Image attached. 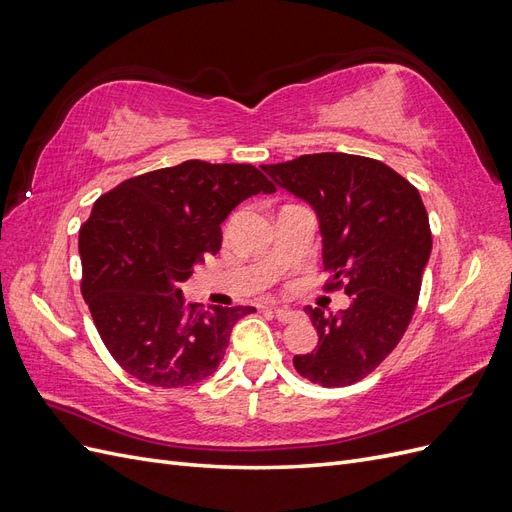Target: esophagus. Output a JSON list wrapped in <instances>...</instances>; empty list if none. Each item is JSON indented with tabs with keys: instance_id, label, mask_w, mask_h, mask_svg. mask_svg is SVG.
<instances>
[{
	"instance_id": "obj_1",
	"label": "esophagus",
	"mask_w": 512,
	"mask_h": 512,
	"mask_svg": "<svg viewBox=\"0 0 512 512\" xmlns=\"http://www.w3.org/2000/svg\"><path fill=\"white\" fill-rule=\"evenodd\" d=\"M273 314H275V318L280 320V322H292L294 318L299 316V314L294 312V309H290V307H273Z\"/></svg>"
}]
</instances>
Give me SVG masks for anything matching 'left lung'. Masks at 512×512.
Wrapping results in <instances>:
<instances>
[{"mask_svg":"<svg viewBox=\"0 0 512 512\" xmlns=\"http://www.w3.org/2000/svg\"><path fill=\"white\" fill-rule=\"evenodd\" d=\"M262 170L316 211L327 290L350 307L324 314L305 307L318 346L294 369L322 386H348L371 374L404 337L421 294L431 230L421 194L391 166L350 153H312Z\"/></svg>","mask_w":512,"mask_h":512,"instance_id":"left-lung-1","label":"left lung"}]
</instances>
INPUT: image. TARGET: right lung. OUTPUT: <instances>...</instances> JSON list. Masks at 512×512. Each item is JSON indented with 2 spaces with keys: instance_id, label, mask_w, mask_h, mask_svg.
Listing matches in <instances>:
<instances>
[{
  "instance_id": "right-lung-1",
  "label": "right lung",
  "mask_w": 512,
  "mask_h": 512,
  "mask_svg": "<svg viewBox=\"0 0 512 512\" xmlns=\"http://www.w3.org/2000/svg\"><path fill=\"white\" fill-rule=\"evenodd\" d=\"M275 185L252 164L188 160L132 177L96 200L79 232L81 292L113 359L162 389L209 378L232 327L254 307L185 305L205 254H218L222 222L245 198Z\"/></svg>"
}]
</instances>
